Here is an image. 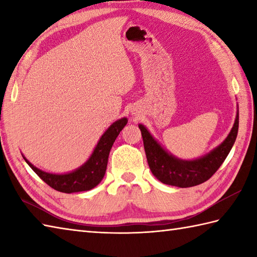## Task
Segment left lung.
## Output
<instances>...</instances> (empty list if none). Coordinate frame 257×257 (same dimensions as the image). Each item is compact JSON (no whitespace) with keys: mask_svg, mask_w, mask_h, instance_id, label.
I'll list each match as a JSON object with an SVG mask.
<instances>
[{"mask_svg":"<svg viewBox=\"0 0 257 257\" xmlns=\"http://www.w3.org/2000/svg\"><path fill=\"white\" fill-rule=\"evenodd\" d=\"M139 128L152 174L165 184L190 188L209 180L230 154L238 132V110L235 122L226 139L209 154L195 160L178 159L162 148L144 124H139Z\"/></svg>","mask_w":257,"mask_h":257,"instance_id":"obj_1","label":"left lung"}]
</instances>
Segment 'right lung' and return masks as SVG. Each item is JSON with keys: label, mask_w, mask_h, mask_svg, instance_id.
<instances>
[{"label": "right lung", "mask_w": 257, "mask_h": 257, "mask_svg": "<svg viewBox=\"0 0 257 257\" xmlns=\"http://www.w3.org/2000/svg\"><path fill=\"white\" fill-rule=\"evenodd\" d=\"M128 122L127 118H121L113 122L109 127L106 133L101 136L98 141L96 148L92 152L90 158L87 160L80 168L76 169L75 171L65 173V174H54L40 170L34 167L32 163L26 159V161L33 171H34L43 181L50 185L51 188L55 189L59 192L64 193H73L81 192V191H88L99 183L103 176H105L109 152L114 140L118 137L119 133L121 132L123 127Z\"/></svg>", "instance_id": "right-lung-1"}]
</instances>
